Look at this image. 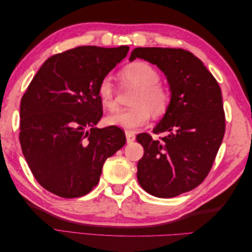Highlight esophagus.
I'll list each match as a JSON object with an SVG mask.
<instances>
[{"mask_svg":"<svg viewBox=\"0 0 252 252\" xmlns=\"http://www.w3.org/2000/svg\"><path fill=\"white\" fill-rule=\"evenodd\" d=\"M127 143H132L135 140V134L132 131H126Z\"/></svg>","mask_w":252,"mask_h":252,"instance_id":"34e87169","label":"esophagus"}]
</instances>
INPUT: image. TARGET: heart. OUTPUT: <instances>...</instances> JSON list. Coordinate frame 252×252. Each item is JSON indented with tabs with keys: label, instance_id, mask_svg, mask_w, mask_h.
<instances>
[{
	"label": "heart",
	"instance_id": "obj_1",
	"mask_svg": "<svg viewBox=\"0 0 252 252\" xmlns=\"http://www.w3.org/2000/svg\"><path fill=\"white\" fill-rule=\"evenodd\" d=\"M123 86L133 88L132 107L120 110L107 118L109 125L119 126L129 130L144 126L150 120L151 112L161 117L168 110L171 94L164 84L158 82L159 73L151 64L144 61L126 65L120 71ZM117 89L109 77L103 78L97 86V96L106 109L114 110Z\"/></svg>",
	"mask_w": 252,
	"mask_h": 252
}]
</instances>
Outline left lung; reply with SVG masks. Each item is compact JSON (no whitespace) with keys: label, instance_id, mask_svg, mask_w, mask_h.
<instances>
[{"label":"left lung","instance_id":"obj_1","mask_svg":"<svg viewBox=\"0 0 252 252\" xmlns=\"http://www.w3.org/2000/svg\"><path fill=\"white\" fill-rule=\"evenodd\" d=\"M144 59L167 77L171 102L154 133L136 140L144 148L138 163L142 188L158 197L190 191L207 177L225 133L222 93L202 61L182 48L138 47L130 61Z\"/></svg>","mask_w":252,"mask_h":252}]
</instances>
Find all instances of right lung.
<instances>
[{"instance_id": "right-lung-1", "label": "right lung", "mask_w": 252, "mask_h": 252, "mask_svg": "<svg viewBox=\"0 0 252 252\" xmlns=\"http://www.w3.org/2000/svg\"><path fill=\"white\" fill-rule=\"evenodd\" d=\"M128 46H81L45 61L23 94L22 152L39 184L65 199L97 185L106 158L124 146L117 126L95 128L103 116L100 81L123 60Z\"/></svg>"}]
</instances>
